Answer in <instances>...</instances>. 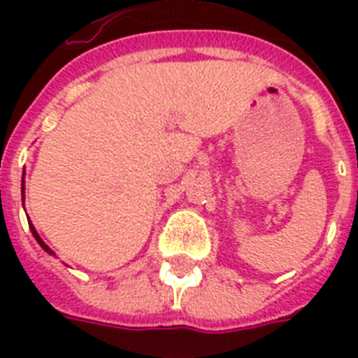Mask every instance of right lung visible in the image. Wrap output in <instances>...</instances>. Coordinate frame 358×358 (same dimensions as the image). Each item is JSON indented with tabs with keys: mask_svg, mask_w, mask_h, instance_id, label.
Masks as SVG:
<instances>
[{
	"mask_svg": "<svg viewBox=\"0 0 358 358\" xmlns=\"http://www.w3.org/2000/svg\"><path fill=\"white\" fill-rule=\"evenodd\" d=\"M24 174H25V171H24ZM24 184H25V182H24V178H22V201H24V196H25V185ZM29 229H31V234H33V238L36 239V243L41 245L42 249L46 250L48 255H55V252H53V250L50 249V247H48V245L44 243V241H42V238H41V236H38V232H36V229H35V227H33V223H31V221H29Z\"/></svg>",
	"mask_w": 358,
	"mask_h": 358,
	"instance_id": "obj_1",
	"label": "right lung"
}]
</instances>
